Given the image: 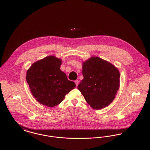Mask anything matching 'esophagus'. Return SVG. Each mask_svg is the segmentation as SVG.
<instances>
[{"instance_id":"obj_1","label":"esophagus","mask_w":150,"mask_h":150,"mask_svg":"<svg viewBox=\"0 0 150 150\" xmlns=\"http://www.w3.org/2000/svg\"><path fill=\"white\" fill-rule=\"evenodd\" d=\"M74 83H75V84H76V86H78V84H79V81H78V80L74 81Z\"/></svg>"}]
</instances>
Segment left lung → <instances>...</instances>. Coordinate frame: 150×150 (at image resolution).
I'll return each instance as SVG.
<instances>
[{
    "label": "left lung",
    "instance_id": "left-lung-1",
    "mask_svg": "<svg viewBox=\"0 0 150 150\" xmlns=\"http://www.w3.org/2000/svg\"><path fill=\"white\" fill-rule=\"evenodd\" d=\"M84 79L77 86L87 103L93 109L108 106L120 88V74L114 65L98 57L83 62Z\"/></svg>",
    "mask_w": 150,
    "mask_h": 150
}]
</instances>
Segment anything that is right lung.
Segmentation results:
<instances>
[{
	"instance_id": "1",
	"label": "right lung",
	"mask_w": 150,
	"mask_h": 150,
	"mask_svg": "<svg viewBox=\"0 0 150 150\" xmlns=\"http://www.w3.org/2000/svg\"><path fill=\"white\" fill-rule=\"evenodd\" d=\"M61 64V59L50 55L33 63L26 71V80L32 95L47 107L59 105L76 86L60 69Z\"/></svg>"
}]
</instances>
